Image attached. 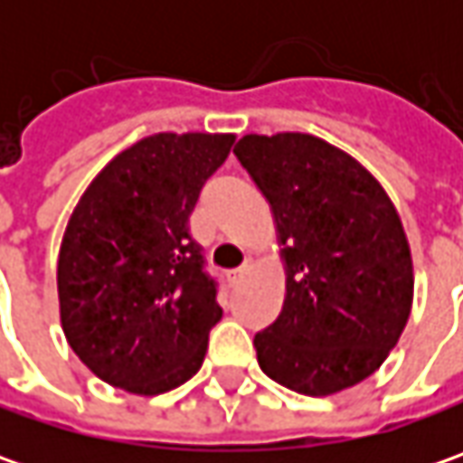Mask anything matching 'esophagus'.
Listing matches in <instances>:
<instances>
[{
  "mask_svg": "<svg viewBox=\"0 0 463 463\" xmlns=\"http://www.w3.org/2000/svg\"><path fill=\"white\" fill-rule=\"evenodd\" d=\"M247 276V265H241V268H237V270H232V273H229V283H234V286H237V283H241V278Z\"/></svg>",
  "mask_w": 463,
  "mask_h": 463,
  "instance_id": "esophagus-1",
  "label": "esophagus"
}]
</instances>
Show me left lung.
<instances>
[{
	"label": "left lung",
	"instance_id": "obj_1",
	"mask_svg": "<svg viewBox=\"0 0 463 463\" xmlns=\"http://www.w3.org/2000/svg\"><path fill=\"white\" fill-rule=\"evenodd\" d=\"M234 154L273 208L286 301L255 335L260 368L286 389L327 397L368 379L412 307V258L373 175L309 134H250Z\"/></svg>",
	"mask_w": 463,
	"mask_h": 463
}]
</instances>
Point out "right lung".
<instances>
[{
    "instance_id": "obj_1",
    "label": "right lung",
    "mask_w": 463,
    "mask_h": 463,
    "mask_svg": "<svg viewBox=\"0 0 463 463\" xmlns=\"http://www.w3.org/2000/svg\"><path fill=\"white\" fill-rule=\"evenodd\" d=\"M232 144V134L141 138L74 208L59 252L61 325L102 382L152 397L203 364L222 307L190 213Z\"/></svg>"
}]
</instances>
